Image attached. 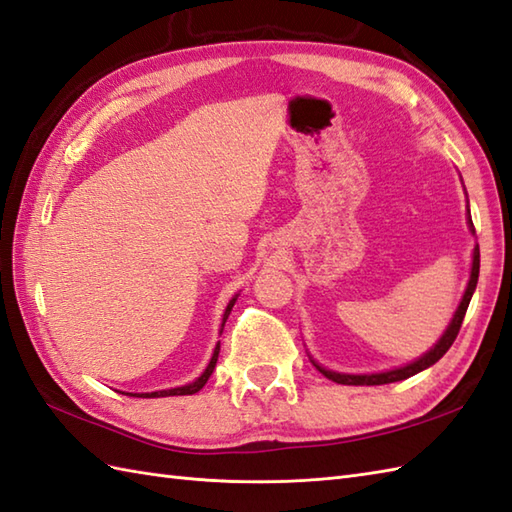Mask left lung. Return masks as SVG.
<instances>
[{"label":"left lung","instance_id":"obj_1","mask_svg":"<svg viewBox=\"0 0 512 512\" xmlns=\"http://www.w3.org/2000/svg\"><path fill=\"white\" fill-rule=\"evenodd\" d=\"M467 224H469V231L475 235V229H473V222H471V211H469V200H467ZM478 277H480V246L475 244L473 248V259H471V275H469V283H467V290L465 294H462L460 299V305L456 307L454 312V318H451V323L447 325V329L443 331V336L438 338V342L434 344V347L423 353L421 358H417L414 362L406 364V366H397V368H390V371H382V373H338V371H329V368L320 366L314 358V366L318 368L320 373H323L327 379H331V382L336 384H344V386H382V384H392V382H401V379H408L412 375H417L421 371H425V368H430L432 364H436L438 360L443 358V355L449 351L451 344H454L458 331H460V325H462V318H465L467 314V307H469V301L471 296L475 292V285H478Z\"/></svg>","mask_w":512,"mask_h":512}]
</instances>
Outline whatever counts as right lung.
Returning a JSON list of instances; mask_svg holds the SVG:
<instances>
[{"mask_svg": "<svg viewBox=\"0 0 512 512\" xmlns=\"http://www.w3.org/2000/svg\"><path fill=\"white\" fill-rule=\"evenodd\" d=\"M237 296H240V294H235V296H233V299H231V301H229V305H227V310H224V314H222L220 336H222L224 323H227V318H229V314H231V310H233V305H235V301H237ZM218 353H220V342L216 344V349H213V353H211V360H209L207 368H205V371L200 373V377H196V379H194L192 384L176 386V388H168V390H154V392H122V395H128V397H146V399H152V397H178V395H194V392H198L202 386L207 384V379L211 377L213 368H216V362H218Z\"/></svg>", "mask_w": 512, "mask_h": 512, "instance_id": "add662e5", "label": "right lung"}]
</instances>
